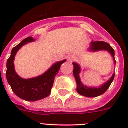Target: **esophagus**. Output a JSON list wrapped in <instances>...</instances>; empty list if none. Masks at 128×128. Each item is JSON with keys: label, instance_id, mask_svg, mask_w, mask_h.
<instances>
[{"label": "esophagus", "instance_id": "obj_1", "mask_svg": "<svg viewBox=\"0 0 128 128\" xmlns=\"http://www.w3.org/2000/svg\"><path fill=\"white\" fill-rule=\"evenodd\" d=\"M75 58H76V56H74V55H73V54H70V55H69V56L67 57V61L68 62H71L74 60Z\"/></svg>", "mask_w": 128, "mask_h": 128}]
</instances>
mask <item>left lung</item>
Returning a JSON list of instances; mask_svg holds the SVG:
<instances>
[{"label": "left lung", "instance_id": "8db88e82", "mask_svg": "<svg viewBox=\"0 0 128 128\" xmlns=\"http://www.w3.org/2000/svg\"><path fill=\"white\" fill-rule=\"evenodd\" d=\"M89 51L97 52L99 50H106L112 55L114 61V64L115 65V51L114 49L111 47L110 45L105 42L102 41H92L90 42V46L88 48ZM74 65V70H73V74L75 77L76 81L77 88L76 90L79 94L81 96L88 97V98H95L98 96L103 94L107 89L109 88L111 83L112 82L115 76V73H114L112 76L110 78L108 81L104 82L103 84L100 85L99 87H88L82 83L80 78V73L81 72V67L79 64L76 62L72 63Z\"/></svg>", "mask_w": 128, "mask_h": 128}]
</instances>
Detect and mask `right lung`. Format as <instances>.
Here are the masks:
<instances>
[{
    "label": "right lung",
    "instance_id": "right-lung-1",
    "mask_svg": "<svg viewBox=\"0 0 128 128\" xmlns=\"http://www.w3.org/2000/svg\"><path fill=\"white\" fill-rule=\"evenodd\" d=\"M34 40L32 37H28L13 47L6 64V79L11 89L18 98L27 101L40 100L50 94L55 76L60 70L61 65L66 62L64 60L56 62L39 76L29 79L20 78L14 70V56L22 46Z\"/></svg>",
    "mask_w": 128,
    "mask_h": 128
}]
</instances>
